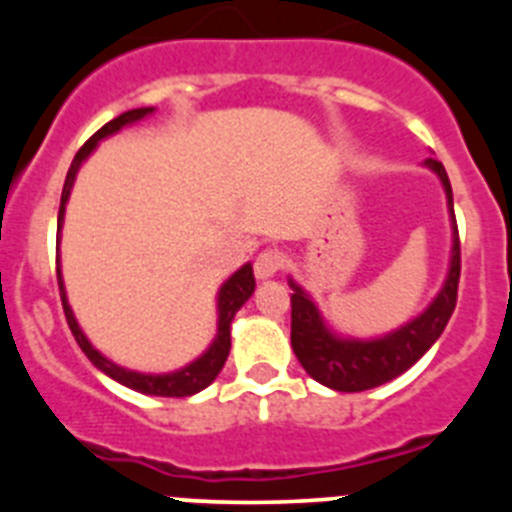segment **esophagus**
Here are the masks:
<instances>
[{"label":"esophagus","mask_w":512,"mask_h":512,"mask_svg":"<svg viewBox=\"0 0 512 512\" xmlns=\"http://www.w3.org/2000/svg\"><path fill=\"white\" fill-rule=\"evenodd\" d=\"M284 269V253L277 251V248H266V251L259 253V259L253 264V274L256 279H269L274 274Z\"/></svg>","instance_id":"34e87169"}]
</instances>
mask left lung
I'll return each mask as SVG.
<instances>
[{"mask_svg": "<svg viewBox=\"0 0 512 512\" xmlns=\"http://www.w3.org/2000/svg\"><path fill=\"white\" fill-rule=\"evenodd\" d=\"M425 166L436 171L446 189V197H449L454 248H451L446 284L423 315L377 341H348V338L333 336L325 328L315 302L292 282V289H295V295H292V348H295L300 364L305 366V372L330 390L364 392L408 372L410 366L438 341L449 323L451 312H454L461 277V243L454 215V197H451L449 176H446L441 161L428 158Z\"/></svg>", "mask_w": 512, "mask_h": 512, "instance_id": "left-lung-1", "label": "left lung"}]
</instances>
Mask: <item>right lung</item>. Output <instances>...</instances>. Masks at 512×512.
<instances>
[{
    "mask_svg": "<svg viewBox=\"0 0 512 512\" xmlns=\"http://www.w3.org/2000/svg\"><path fill=\"white\" fill-rule=\"evenodd\" d=\"M148 112H153L151 107H138V110L122 112L120 117L110 120L107 125L97 130L92 138L79 148V153L71 161V169L66 174V182H63V192H61V207H58V230H61L63 223V210H66V200H69L71 187H74L76 171H79L81 161L89 156V153L97 148V143L107 135L117 133L120 128L130 125V122L140 120V117H146ZM58 274V289H61V302H63V315H66V323H69L71 333H74L76 343L79 348L87 354V359L92 361L97 369H102L107 377H112L115 382L125 384L130 390L143 392V395H156V397H189L194 392L205 390L207 384H212V379L220 374V369L225 366V359L230 354V323H233L235 312L241 310L243 302L253 295V287H256V279H253V269L251 264L241 266V269L235 271L233 277L223 284L220 289V295H217V312H220V318H217V338L212 341V346L207 348V354H202L200 359L192 361L189 366H184L182 372L174 374H138V372H128V369H122V366L112 364L110 359H104L99 354L97 348H92V343L87 341V336L81 333L79 323H76L74 312H71L69 302H66V292H63V282H61V269H56Z\"/></svg>",
    "mask_w": 512,
    "mask_h": 512,
    "instance_id": "right-lung-1",
    "label": "right lung"
}]
</instances>
